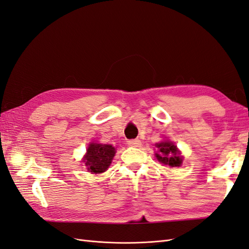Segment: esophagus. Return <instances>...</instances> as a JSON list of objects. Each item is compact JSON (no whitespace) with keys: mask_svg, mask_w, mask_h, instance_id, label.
Segmentation results:
<instances>
[{"mask_svg":"<svg viewBox=\"0 0 249 249\" xmlns=\"http://www.w3.org/2000/svg\"><path fill=\"white\" fill-rule=\"evenodd\" d=\"M127 144L130 146H134V147H138L141 145V141L139 139H132L127 141Z\"/></svg>","mask_w":249,"mask_h":249,"instance_id":"34e87169","label":"esophagus"}]
</instances>
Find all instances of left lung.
<instances>
[{
  "label": "left lung",
  "mask_w": 249,
  "mask_h": 249,
  "mask_svg": "<svg viewBox=\"0 0 249 249\" xmlns=\"http://www.w3.org/2000/svg\"><path fill=\"white\" fill-rule=\"evenodd\" d=\"M156 145L158 147V153L156 154L158 161L170 167H177L182 164V157L171 141H164Z\"/></svg>",
  "instance_id": "8db88e82"
}]
</instances>
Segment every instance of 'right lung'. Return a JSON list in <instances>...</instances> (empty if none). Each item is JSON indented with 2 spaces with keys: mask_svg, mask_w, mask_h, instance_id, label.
<instances>
[{
  "mask_svg": "<svg viewBox=\"0 0 249 249\" xmlns=\"http://www.w3.org/2000/svg\"><path fill=\"white\" fill-rule=\"evenodd\" d=\"M114 155L115 148L112 145L91 143L87 148L84 162L90 172L102 173L108 169Z\"/></svg>",
  "mask_w": 249,
  "mask_h": 249,
  "instance_id": "1",
  "label": "right lung"
}]
</instances>
